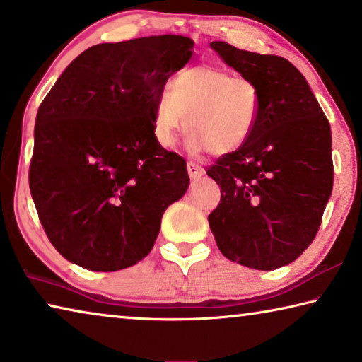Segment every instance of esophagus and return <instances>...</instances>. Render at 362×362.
Masks as SVG:
<instances>
[{"mask_svg":"<svg viewBox=\"0 0 362 362\" xmlns=\"http://www.w3.org/2000/svg\"><path fill=\"white\" fill-rule=\"evenodd\" d=\"M187 173L191 176V180H199L200 176L205 175V170L202 167H199L197 163L187 162Z\"/></svg>","mask_w":362,"mask_h":362,"instance_id":"1","label":"esophagus"}]
</instances>
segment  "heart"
<instances>
[{
	"label": "heart",
	"instance_id": "1",
	"mask_svg": "<svg viewBox=\"0 0 362 362\" xmlns=\"http://www.w3.org/2000/svg\"><path fill=\"white\" fill-rule=\"evenodd\" d=\"M263 112L258 85L245 76L199 64L177 72L153 112V134L163 147H173L182 133L192 132V153H230L244 147Z\"/></svg>",
	"mask_w": 362,
	"mask_h": 362
}]
</instances>
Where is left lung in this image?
I'll use <instances>...</instances> for the list:
<instances>
[{"instance_id":"left-lung-1","label":"left lung","mask_w":362,"mask_h":362,"mask_svg":"<svg viewBox=\"0 0 362 362\" xmlns=\"http://www.w3.org/2000/svg\"><path fill=\"white\" fill-rule=\"evenodd\" d=\"M263 96L257 129L244 147L206 170L221 187L209 224L230 262L271 271L297 259L321 226L334 186L327 117L292 62L210 45Z\"/></svg>"}]
</instances>
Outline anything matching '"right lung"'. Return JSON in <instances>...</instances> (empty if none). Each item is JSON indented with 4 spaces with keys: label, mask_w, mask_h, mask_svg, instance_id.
Instances as JSON below:
<instances>
[{
    "label": "right lung",
    "mask_w": 362,
    "mask_h": 362,
    "mask_svg": "<svg viewBox=\"0 0 362 362\" xmlns=\"http://www.w3.org/2000/svg\"><path fill=\"white\" fill-rule=\"evenodd\" d=\"M192 49L181 35L91 46L41 103L28 182L47 239L69 262L103 272L141 262L163 211L186 194V162L156 139L153 112Z\"/></svg>",
    "instance_id": "add662e5"
}]
</instances>
